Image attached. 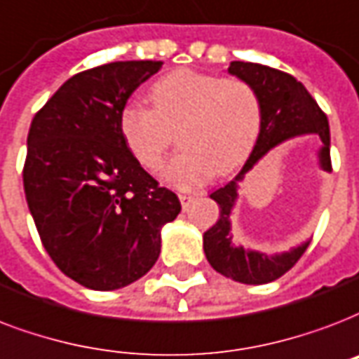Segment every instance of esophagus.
Listing matches in <instances>:
<instances>
[{
  "instance_id": "1",
  "label": "esophagus",
  "mask_w": 359,
  "mask_h": 359,
  "mask_svg": "<svg viewBox=\"0 0 359 359\" xmlns=\"http://www.w3.org/2000/svg\"><path fill=\"white\" fill-rule=\"evenodd\" d=\"M196 196H198V194H190V191H182V194H180V196H179L180 203H182V209H188V205H190L191 201L196 199Z\"/></svg>"
}]
</instances>
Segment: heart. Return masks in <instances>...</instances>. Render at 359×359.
Listing matches in <instances>:
<instances>
[{"instance_id":"b5f03b06","label":"heart","mask_w":359,"mask_h":359,"mask_svg":"<svg viewBox=\"0 0 359 359\" xmlns=\"http://www.w3.org/2000/svg\"><path fill=\"white\" fill-rule=\"evenodd\" d=\"M152 109L128 105L120 113V133L135 160L158 171L179 130L177 154L163 179L177 188H194L210 175H226L248 158L262 126V103L243 79L194 69L160 76L149 88Z\"/></svg>"}]
</instances>
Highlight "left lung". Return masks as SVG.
I'll list each match as a JSON object with an SVG mask.
<instances>
[{
	"mask_svg": "<svg viewBox=\"0 0 359 359\" xmlns=\"http://www.w3.org/2000/svg\"><path fill=\"white\" fill-rule=\"evenodd\" d=\"M228 71L256 90L262 103V126L252 154L246 160L239 175L210 194V198L220 207V218L203 233V250L212 269L224 277L243 284H267L288 273L307 250L309 243L292 248L290 252L275 256L245 250L243 246L231 243L229 218L237 199L239 182L271 149L292 137L305 133H316L322 139V149L318 152L320 168L324 171H332L330 124L325 113L314 101L313 95L309 94L307 88L288 73L250 62H231Z\"/></svg>",
	"mask_w": 359,
	"mask_h": 359,
	"instance_id": "1",
	"label": "left lung"
}]
</instances>
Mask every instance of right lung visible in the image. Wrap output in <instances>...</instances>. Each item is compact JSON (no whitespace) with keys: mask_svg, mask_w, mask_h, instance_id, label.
Here are the masks:
<instances>
[{"mask_svg":"<svg viewBox=\"0 0 359 359\" xmlns=\"http://www.w3.org/2000/svg\"><path fill=\"white\" fill-rule=\"evenodd\" d=\"M161 62H113L65 81L32 120L24 191L58 269L90 290H118L160 256L177 194L152 179L120 133L130 95Z\"/></svg>","mask_w":359,"mask_h":359,"instance_id":"obj_1","label":"right lung"}]
</instances>
